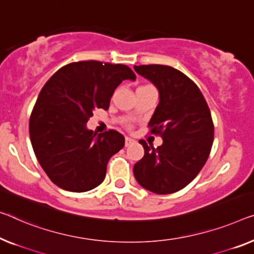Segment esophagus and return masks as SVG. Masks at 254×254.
<instances>
[{"label": "esophagus", "instance_id": "1", "mask_svg": "<svg viewBox=\"0 0 254 254\" xmlns=\"http://www.w3.org/2000/svg\"><path fill=\"white\" fill-rule=\"evenodd\" d=\"M133 142H134V140L132 139V138H128V137L126 138V146H127V147L130 146L131 143H133Z\"/></svg>", "mask_w": 254, "mask_h": 254}]
</instances>
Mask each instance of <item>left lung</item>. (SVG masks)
<instances>
[{
	"instance_id": "obj_1",
	"label": "left lung",
	"mask_w": 254,
	"mask_h": 254,
	"mask_svg": "<svg viewBox=\"0 0 254 254\" xmlns=\"http://www.w3.org/2000/svg\"><path fill=\"white\" fill-rule=\"evenodd\" d=\"M160 93L149 121L150 133L163 143L154 148L140 140L145 155L133 166L140 186L155 194H172L195 179L209 157L214 137L211 113L197 85L176 68L134 66Z\"/></svg>"
}]
</instances>
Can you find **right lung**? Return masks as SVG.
<instances>
[{"instance_id":"add662e5","label":"right lung","mask_w":254,"mask_h":254,"mask_svg":"<svg viewBox=\"0 0 254 254\" xmlns=\"http://www.w3.org/2000/svg\"><path fill=\"white\" fill-rule=\"evenodd\" d=\"M124 79H135L127 66L89 60L62 67L41 90L29 120L30 142L58 187L83 192L104 181L109 158L123 148L124 137L115 130H88L86 122L97 108L107 111Z\"/></svg>"}]
</instances>
